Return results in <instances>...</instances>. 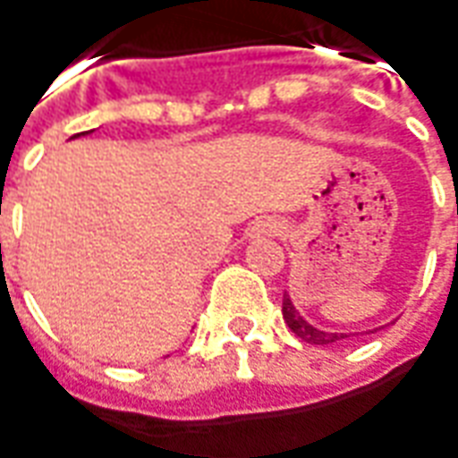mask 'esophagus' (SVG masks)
Segmentation results:
<instances>
[{
  "mask_svg": "<svg viewBox=\"0 0 458 458\" xmlns=\"http://www.w3.org/2000/svg\"><path fill=\"white\" fill-rule=\"evenodd\" d=\"M280 230H283V225L275 218H260L252 223V235H258V238L260 235H277Z\"/></svg>",
  "mask_w": 458,
  "mask_h": 458,
  "instance_id": "esophagus-1",
  "label": "esophagus"
}]
</instances>
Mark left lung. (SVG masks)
Here are the masks:
<instances>
[{
	"label": "left lung",
	"instance_id": "1",
	"mask_svg": "<svg viewBox=\"0 0 458 458\" xmlns=\"http://www.w3.org/2000/svg\"><path fill=\"white\" fill-rule=\"evenodd\" d=\"M283 318L284 325L293 329L300 340L310 342V344H332V342L344 340V337H347V335H342V332H322V329L312 327L307 319H302V315L297 312L295 305H293V300L287 295L283 297Z\"/></svg>",
	"mask_w": 458,
	"mask_h": 458
}]
</instances>
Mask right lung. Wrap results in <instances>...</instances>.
Returning <instances> with one entry per match:
<instances>
[{"mask_svg": "<svg viewBox=\"0 0 458 458\" xmlns=\"http://www.w3.org/2000/svg\"><path fill=\"white\" fill-rule=\"evenodd\" d=\"M76 136H79V133H76Z\"/></svg>", "mask_w": 458, "mask_h": 458, "instance_id": "add662e5", "label": "right lung"}]
</instances>
